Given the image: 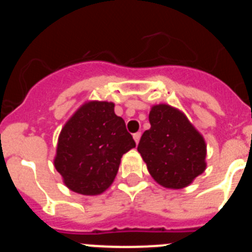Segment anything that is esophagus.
Here are the masks:
<instances>
[{
	"instance_id": "34e87169",
	"label": "esophagus",
	"mask_w": 252,
	"mask_h": 252,
	"mask_svg": "<svg viewBox=\"0 0 252 252\" xmlns=\"http://www.w3.org/2000/svg\"><path fill=\"white\" fill-rule=\"evenodd\" d=\"M132 136H133V140H135V142H136V144H139V141H140V137H141V132H136V133H133Z\"/></svg>"
}]
</instances>
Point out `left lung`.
I'll use <instances>...</instances> for the list:
<instances>
[{
    "label": "left lung",
    "mask_w": 252,
    "mask_h": 252,
    "mask_svg": "<svg viewBox=\"0 0 252 252\" xmlns=\"http://www.w3.org/2000/svg\"><path fill=\"white\" fill-rule=\"evenodd\" d=\"M151 127L142 133L137 151L153 179L164 188L182 189L207 168V145L186 115L166 103L154 104Z\"/></svg>",
    "instance_id": "1"
}]
</instances>
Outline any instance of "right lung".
I'll return each mask as SVG.
<instances>
[{"label":"right lung","mask_w":252,"mask_h":252,"mask_svg":"<svg viewBox=\"0 0 252 252\" xmlns=\"http://www.w3.org/2000/svg\"><path fill=\"white\" fill-rule=\"evenodd\" d=\"M135 146L113 102L87 101L60 131L54 166L66 188L98 195L113 183L122 155Z\"/></svg>","instance_id":"add662e5"}]
</instances>
